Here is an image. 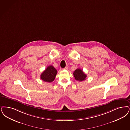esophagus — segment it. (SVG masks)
I'll list each match as a JSON object with an SVG mask.
<instances>
[{
    "mask_svg": "<svg viewBox=\"0 0 130 130\" xmlns=\"http://www.w3.org/2000/svg\"><path fill=\"white\" fill-rule=\"evenodd\" d=\"M63 69H64V70H67L68 69V67H66L64 68Z\"/></svg>",
    "mask_w": 130,
    "mask_h": 130,
    "instance_id": "esophagus-1",
    "label": "esophagus"
}]
</instances>
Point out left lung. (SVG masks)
Listing matches in <instances>:
<instances>
[{"label": "left lung", "instance_id": "left-lung-1", "mask_svg": "<svg viewBox=\"0 0 130 130\" xmlns=\"http://www.w3.org/2000/svg\"><path fill=\"white\" fill-rule=\"evenodd\" d=\"M73 75L75 79L79 81H83L87 77V75L80 69H77L75 70L73 72Z\"/></svg>", "mask_w": 130, "mask_h": 130}]
</instances>
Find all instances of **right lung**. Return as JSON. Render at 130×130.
<instances>
[{
  "instance_id": "obj_1",
  "label": "right lung",
  "mask_w": 130,
  "mask_h": 130,
  "mask_svg": "<svg viewBox=\"0 0 130 130\" xmlns=\"http://www.w3.org/2000/svg\"><path fill=\"white\" fill-rule=\"evenodd\" d=\"M57 74V70L52 65L49 66L41 75V79L46 82H53Z\"/></svg>"
}]
</instances>
